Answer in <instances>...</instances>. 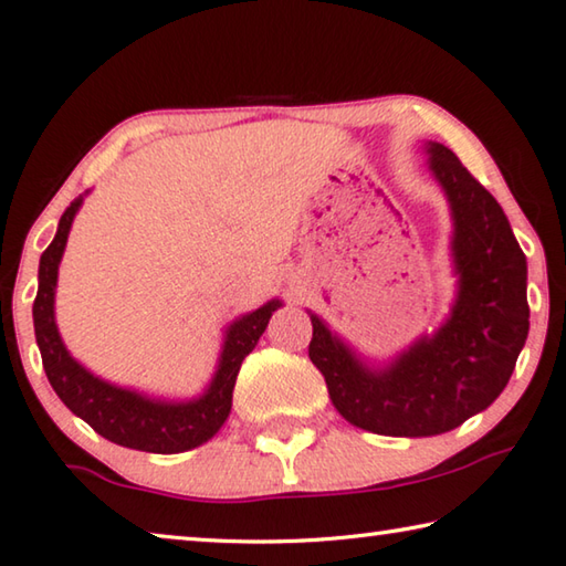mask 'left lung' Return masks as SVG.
<instances>
[{
	"mask_svg": "<svg viewBox=\"0 0 566 566\" xmlns=\"http://www.w3.org/2000/svg\"><path fill=\"white\" fill-rule=\"evenodd\" d=\"M429 169L454 219L457 300L432 337L387 367H367L310 312V359L349 424L387 437H434L492 405L530 332L526 256L496 199L449 147L429 142Z\"/></svg>",
	"mask_w": 566,
	"mask_h": 566,
	"instance_id": "obj_1",
	"label": "left lung"
}]
</instances>
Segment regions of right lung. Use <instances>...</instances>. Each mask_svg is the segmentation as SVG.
Returning a JSON list of instances; mask_svg holds the SVG:
<instances>
[{
	"mask_svg": "<svg viewBox=\"0 0 566 566\" xmlns=\"http://www.w3.org/2000/svg\"><path fill=\"white\" fill-rule=\"evenodd\" d=\"M82 202L84 195L64 209L52 244L44 249L40 260V290H36L32 314L36 347L42 352L46 379H50L56 397L76 417H82L94 432L114 444L151 454H177L205 444L227 421L239 367H242L247 354L254 349V344L260 342L272 312L280 310L282 302H266L260 310L229 324L217 371L202 397L189 401H165L109 385L72 359L54 322L56 272H60L66 237H70L74 214L80 212Z\"/></svg>",
	"mask_w": 566,
	"mask_h": 566,
	"instance_id": "obj_1",
	"label": "right lung"
}]
</instances>
